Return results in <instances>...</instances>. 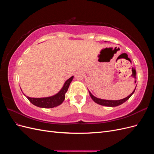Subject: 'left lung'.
I'll list each match as a JSON object with an SVG mask.
<instances>
[{"label": "left lung", "mask_w": 154, "mask_h": 154, "mask_svg": "<svg viewBox=\"0 0 154 154\" xmlns=\"http://www.w3.org/2000/svg\"><path fill=\"white\" fill-rule=\"evenodd\" d=\"M136 88H135L134 91L128 96L125 97V98H123L122 100H106L100 99V98H97V97L93 96L90 91H88V92H89V94L91 97V98L93 100V101L96 102V103L101 105L106 106H118V105L123 104L126 101H127L130 98V97H131V96L134 94V92H135V90H136Z\"/></svg>", "instance_id": "obj_1"}]
</instances>
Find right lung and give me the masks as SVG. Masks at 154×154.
<instances>
[{"label": "right lung", "instance_id": "obj_1", "mask_svg": "<svg viewBox=\"0 0 154 154\" xmlns=\"http://www.w3.org/2000/svg\"><path fill=\"white\" fill-rule=\"evenodd\" d=\"M73 76L69 78L68 80L65 82L62 89L58 93L53 96L47 97H41V98H34V97H30L26 96L28 100L32 104L34 105L42 107V108H53L54 106H57L62 103L66 97V93L67 91L70 83H71Z\"/></svg>", "mask_w": 154, "mask_h": 154}]
</instances>
